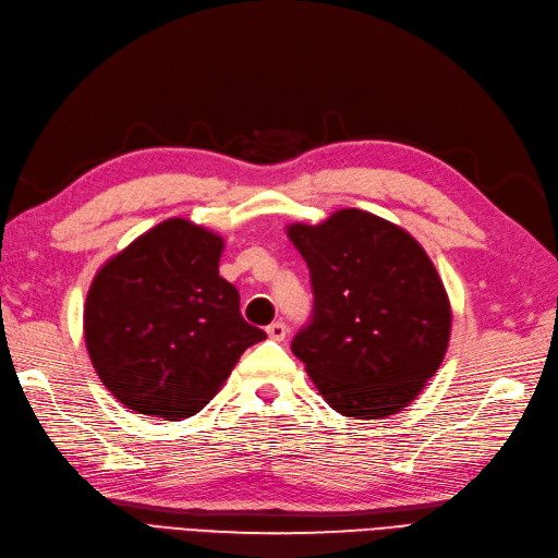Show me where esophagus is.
Masks as SVG:
<instances>
[{
  "instance_id": "esophagus-1",
  "label": "esophagus",
  "mask_w": 558,
  "mask_h": 558,
  "mask_svg": "<svg viewBox=\"0 0 558 558\" xmlns=\"http://www.w3.org/2000/svg\"><path fill=\"white\" fill-rule=\"evenodd\" d=\"M266 333H268V338H274V340H284L287 325H284V322H274V325L266 327Z\"/></svg>"
}]
</instances>
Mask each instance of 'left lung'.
Returning <instances> with one entry per match:
<instances>
[{
  "mask_svg": "<svg viewBox=\"0 0 558 558\" xmlns=\"http://www.w3.org/2000/svg\"><path fill=\"white\" fill-rule=\"evenodd\" d=\"M287 236L308 264L315 296L292 352L340 415H397L449 343L452 308L434 262L405 229L359 208L290 225Z\"/></svg>",
  "mask_w": 558,
  "mask_h": 558,
  "instance_id": "8db88e82",
  "label": "left lung"
}]
</instances>
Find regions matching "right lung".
Instances as JSON below:
<instances>
[{
	"instance_id": "add662e5",
	"label": "right lung",
	"mask_w": 558,
	"mask_h": 558,
	"mask_svg": "<svg viewBox=\"0 0 558 558\" xmlns=\"http://www.w3.org/2000/svg\"><path fill=\"white\" fill-rule=\"evenodd\" d=\"M225 241L171 218L106 262L85 299L83 331L104 387L141 415L185 420L266 338L241 315L218 266Z\"/></svg>"
}]
</instances>
